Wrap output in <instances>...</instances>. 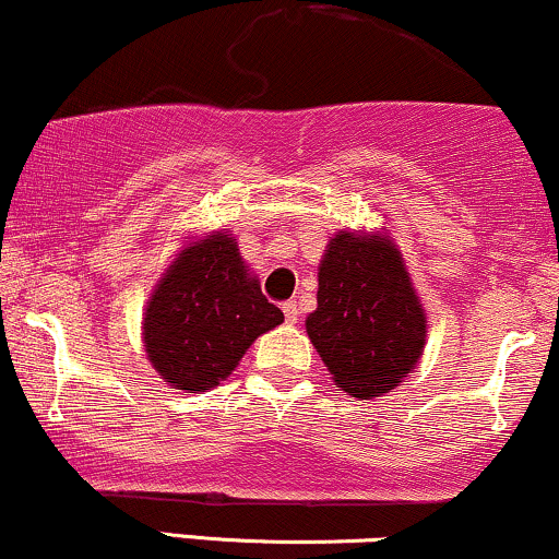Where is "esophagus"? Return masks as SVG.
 I'll return each instance as SVG.
<instances>
[{
  "instance_id": "34e87169",
  "label": "esophagus",
  "mask_w": 559,
  "mask_h": 559,
  "mask_svg": "<svg viewBox=\"0 0 559 559\" xmlns=\"http://www.w3.org/2000/svg\"><path fill=\"white\" fill-rule=\"evenodd\" d=\"M284 317H286V322H292V324L299 320V307H296V301L284 304Z\"/></svg>"
}]
</instances>
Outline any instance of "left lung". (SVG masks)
<instances>
[{
	"instance_id": "left-lung-1",
	"label": "left lung",
	"mask_w": 559,
	"mask_h": 559,
	"mask_svg": "<svg viewBox=\"0 0 559 559\" xmlns=\"http://www.w3.org/2000/svg\"><path fill=\"white\" fill-rule=\"evenodd\" d=\"M307 332L353 397H379L409 373L426 345V314L390 239L353 231L330 239Z\"/></svg>"
}]
</instances>
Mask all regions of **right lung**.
Masks as SVG:
<instances>
[{
	"instance_id": "1",
	"label": "right lung",
	"mask_w": 559,
	"mask_h": 559,
	"mask_svg": "<svg viewBox=\"0 0 559 559\" xmlns=\"http://www.w3.org/2000/svg\"><path fill=\"white\" fill-rule=\"evenodd\" d=\"M284 312L247 275L229 235L180 252L152 294L144 317L146 356L175 390L203 392L235 371L258 335Z\"/></svg>"
}]
</instances>
